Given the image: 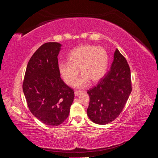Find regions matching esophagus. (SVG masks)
Wrapping results in <instances>:
<instances>
[{
	"mask_svg": "<svg viewBox=\"0 0 158 158\" xmlns=\"http://www.w3.org/2000/svg\"><path fill=\"white\" fill-rule=\"evenodd\" d=\"M83 92H82V91H78V90H76L74 92V94H75V96H78V95H80L81 94H82Z\"/></svg>",
	"mask_w": 158,
	"mask_h": 158,
	"instance_id": "1",
	"label": "esophagus"
}]
</instances>
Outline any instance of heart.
<instances>
[{"label":"heart","instance_id":"b5f03b06","mask_svg":"<svg viewBox=\"0 0 158 158\" xmlns=\"http://www.w3.org/2000/svg\"><path fill=\"white\" fill-rule=\"evenodd\" d=\"M109 65V55L102 47L83 45L72 51L68 62H61L58 65L59 74L68 85H72L77 78L79 70L82 76L76 81V88L88 85L89 80L98 82L106 74Z\"/></svg>","mask_w":158,"mask_h":158}]
</instances>
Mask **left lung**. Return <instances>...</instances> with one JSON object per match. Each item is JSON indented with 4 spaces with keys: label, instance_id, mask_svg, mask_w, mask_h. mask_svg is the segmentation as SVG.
<instances>
[{
    "label": "left lung",
    "instance_id": "1",
    "mask_svg": "<svg viewBox=\"0 0 158 158\" xmlns=\"http://www.w3.org/2000/svg\"><path fill=\"white\" fill-rule=\"evenodd\" d=\"M131 91L130 67L117 49L107 74L87 92L89 95L88 117L98 125L111 123L122 112Z\"/></svg>",
    "mask_w": 158,
    "mask_h": 158
}]
</instances>
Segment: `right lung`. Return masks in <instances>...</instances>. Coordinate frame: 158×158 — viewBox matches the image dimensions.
I'll list each match as a JSON object with an SVG mask.
<instances>
[{"instance_id": "1", "label": "right lung", "mask_w": 158, "mask_h": 158, "mask_svg": "<svg viewBox=\"0 0 158 158\" xmlns=\"http://www.w3.org/2000/svg\"><path fill=\"white\" fill-rule=\"evenodd\" d=\"M61 44L42 45L28 62L23 82L30 111L46 125L58 126L70 113L74 92L61 79L58 69V55Z\"/></svg>"}]
</instances>
